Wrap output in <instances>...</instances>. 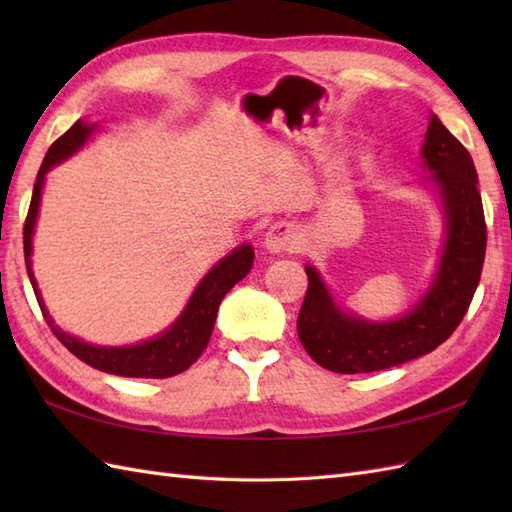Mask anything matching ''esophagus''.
Segmentation results:
<instances>
[{
	"instance_id": "obj_1",
	"label": "esophagus",
	"mask_w": 512,
	"mask_h": 512,
	"mask_svg": "<svg viewBox=\"0 0 512 512\" xmlns=\"http://www.w3.org/2000/svg\"><path fill=\"white\" fill-rule=\"evenodd\" d=\"M295 239H297L295 224L281 220V222H275L266 231L264 246L268 253H286V250H292V246H295Z\"/></svg>"
}]
</instances>
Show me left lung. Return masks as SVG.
Returning <instances> with one entry per match:
<instances>
[{
	"instance_id": "8db88e82",
	"label": "left lung",
	"mask_w": 512,
	"mask_h": 512,
	"mask_svg": "<svg viewBox=\"0 0 512 512\" xmlns=\"http://www.w3.org/2000/svg\"><path fill=\"white\" fill-rule=\"evenodd\" d=\"M422 165L433 171L447 242L438 275L416 308L387 323L356 319L336 308L317 270L306 266L308 290L297 332L312 361L330 372L367 374L429 354L449 339L471 306L486 253L482 195L471 154L436 114L424 134Z\"/></svg>"
}]
</instances>
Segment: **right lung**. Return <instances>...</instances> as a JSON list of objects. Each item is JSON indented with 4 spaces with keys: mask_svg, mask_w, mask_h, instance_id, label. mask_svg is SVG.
I'll use <instances>...</instances> for the list:
<instances>
[{
    "mask_svg": "<svg viewBox=\"0 0 512 512\" xmlns=\"http://www.w3.org/2000/svg\"><path fill=\"white\" fill-rule=\"evenodd\" d=\"M94 125H85L76 121L68 132L61 138H57L48 149L46 158L41 162V169L37 173L35 189H32V200L30 209L26 215L24 224V257H26V270L30 277L32 290H35L39 308L43 312V319L50 325L52 334L68 347V350L81 358L83 363H88L94 369H101V372L114 374V376H129V378H169L176 376L184 369H189L195 361H198L204 347L209 345L217 308L224 299V295L231 290L237 281H242L248 273L250 266H253V246H239L231 255H226L220 264H215L209 275H206L198 288L193 290V297L189 299L187 308L171 325L169 330L162 332L160 336L145 343L129 345V347H101L85 343L76 336H70L68 332L59 330V325H54L50 312L46 310L39 295L35 273H32L30 266V253H32V233H35V222L39 213V202H41V189H43V178L46 173L59 165L61 160L72 156L76 149L83 147L85 140L90 138Z\"/></svg>",
    "mask_w": 512,
    "mask_h": 512,
    "instance_id": "1",
    "label": "right lung"
}]
</instances>
